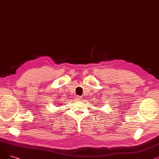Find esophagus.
Here are the masks:
<instances>
[{"instance_id":"esophagus-1","label":"esophagus","mask_w":159,"mask_h":159,"mask_svg":"<svg viewBox=\"0 0 159 159\" xmlns=\"http://www.w3.org/2000/svg\"><path fill=\"white\" fill-rule=\"evenodd\" d=\"M75 100H80L81 99V97L79 95H76L75 97Z\"/></svg>"}]
</instances>
